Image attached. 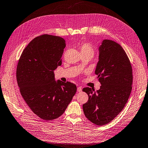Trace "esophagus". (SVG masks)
Masks as SVG:
<instances>
[{
    "mask_svg": "<svg viewBox=\"0 0 148 148\" xmlns=\"http://www.w3.org/2000/svg\"><path fill=\"white\" fill-rule=\"evenodd\" d=\"M77 91H78V92H82V87H78L77 88Z\"/></svg>",
    "mask_w": 148,
    "mask_h": 148,
    "instance_id": "obj_1",
    "label": "esophagus"
}]
</instances>
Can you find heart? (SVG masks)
Segmentation results:
<instances>
[{
    "instance_id": "1",
    "label": "heart",
    "mask_w": 148,
    "mask_h": 148,
    "mask_svg": "<svg viewBox=\"0 0 148 148\" xmlns=\"http://www.w3.org/2000/svg\"><path fill=\"white\" fill-rule=\"evenodd\" d=\"M79 49L81 55H88L91 56L93 55L94 48L88 42H84L79 45Z\"/></svg>"
}]
</instances>
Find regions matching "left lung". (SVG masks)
Here are the masks:
<instances>
[{"label": "left lung", "instance_id": "obj_1", "mask_svg": "<svg viewBox=\"0 0 148 148\" xmlns=\"http://www.w3.org/2000/svg\"><path fill=\"white\" fill-rule=\"evenodd\" d=\"M98 60L95 73L101 86L96 92L89 87L82 89L88 96L82 109L88 120L103 126L114 120L125 107L132 90L133 76L127 55L115 41H102Z\"/></svg>", "mask_w": 148, "mask_h": 148}]
</instances>
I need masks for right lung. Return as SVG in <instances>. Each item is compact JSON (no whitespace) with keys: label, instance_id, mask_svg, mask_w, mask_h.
<instances>
[{"label":"right lung","instance_id":"1","mask_svg":"<svg viewBox=\"0 0 148 148\" xmlns=\"http://www.w3.org/2000/svg\"><path fill=\"white\" fill-rule=\"evenodd\" d=\"M65 42L60 36L40 35L28 44L17 64L16 78L21 95L44 120L62 115L77 89L70 82L55 81L54 70L62 64Z\"/></svg>","mask_w":148,"mask_h":148}]
</instances>
